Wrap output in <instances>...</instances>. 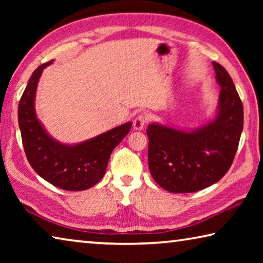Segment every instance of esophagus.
Returning <instances> with one entry per match:
<instances>
[{"label": "esophagus", "mask_w": 263, "mask_h": 263, "mask_svg": "<svg viewBox=\"0 0 263 263\" xmlns=\"http://www.w3.org/2000/svg\"><path fill=\"white\" fill-rule=\"evenodd\" d=\"M147 121H148V117L146 114L138 115L135 118V121H133V127H135L136 130H142L144 126L146 125V123H147Z\"/></svg>", "instance_id": "1"}]
</instances>
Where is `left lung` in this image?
Listing matches in <instances>:
<instances>
[{
	"label": "left lung",
	"mask_w": 263,
	"mask_h": 263,
	"mask_svg": "<svg viewBox=\"0 0 263 263\" xmlns=\"http://www.w3.org/2000/svg\"><path fill=\"white\" fill-rule=\"evenodd\" d=\"M220 86L215 119L191 131L149 124L148 167L169 193L205 189L224 176L233 162L243 127V108L234 83L221 65L212 62Z\"/></svg>",
	"instance_id": "1"
}]
</instances>
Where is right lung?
<instances>
[{
  "mask_svg": "<svg viewBox=\"0 0 263 263\" xmlns=\"http://www.w3.org/2000/svg\"><path fill=\"white\" fill-rule=\"evenodd\" d=\"M52 61L39 66L31 75L18 104V124L25 155L31 167L44 180L58 188L81 191L94 186L104 176L109 158L131 130L128 122L77 145H65L48 135L38 121L34 96L43 69Z\"/></svg>",
  "mask_w": 263,
  "mask_h": 263,
  "instance_id": "add662e5",
  "label": "right lung"
}]
</instances>
